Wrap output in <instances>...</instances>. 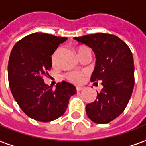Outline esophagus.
<instances>
[{"instance_id":"obj_1","label":"esophagus","mask_w":146,"mask_h":146,"mask_svg":"<svg viewBox=\"0 0 146 146\" xmlns=\"http://www.w3.org/2000/svg\"><path fill=\"white\" fill-rule=\"evenodd\" d=\"M83 89V86H76V90H77V91H80V90H82Z\"/></svg>"}]
</instances>
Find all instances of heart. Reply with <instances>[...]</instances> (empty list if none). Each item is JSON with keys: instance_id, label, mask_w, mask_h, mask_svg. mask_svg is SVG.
Wrapping results in <instances>:
<instances>
[{"instance_id": "heart-1", "label": "heart", "mask_w": 146, "mask_h": 146, "mask_svg": "<svg viewBox=\"0 0 146 146\" xmlns=\"http://www.w3.org/2000/svg\"><path fill=\"white\" fill-rule=\"evenodd\" d=\"M86 52H90V49L88 48H86L85 46H80L79 48H77V53H78V56L80 57L81 56L84 55ZM56 55H57V52H55V54L52 56V60L53 62H55L56 60ZM86 75L85 72H71L69 73L67 75V79H69L70 81L73 82V83H79L83 81V77Z\"/></svg>"}]
</instances>
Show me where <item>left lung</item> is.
<instances>
[{
    "label": "left lung",
    "instance_id": "1",
    "mask_svg": "<svg viewBox=\"0 0 146 146\" xmlns=\"http://www.w3.org/2000/svg\"><path fill=\"white\" fill-rule=\"evenodd\" d=\"M94 52L96 62L91 82L101 81L102 89L95 101L86 106L91 121L106 124L121 114L128 104L134 86V65L132 52L118 37L106 33L75 37Z\"/></svg>",
    "mask_w": 146,
    "mask_h": 146
}]
</instances>
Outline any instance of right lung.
<instances>
[{
    "label": "right lung",
    "mask_w": 146,
    "mask_h": 146,
    "mask_svg": "<svg viewBox=\"0 0 146 146\" xmlns=\"http://www.w3.org/2000/svg\"><path fill=\"white\" fill-rule=\"evenodd\" d=\"M67 40L43 33L24 37L14 45L8 64L10 90L23 112L36 121L56 120L66 111L75 86L63 81L53 90L43 75L52 66V56Z\"/></svg>",
    "instance_id": "add662e5"
}]
</instances>
